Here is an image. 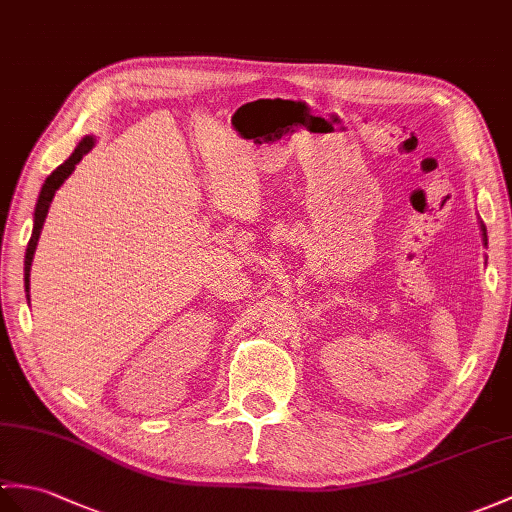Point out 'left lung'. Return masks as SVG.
<instances>
[{
  "mask_svg": "<svg viewBox=\"0 0 512 512\" xmlns=\"http://www.w3.org/2000/svg\"><path fill=\"white\" fill-rule=\"evenodd\" d=\"M480 229H482V242H484V246H486V244H489V242H486V227H484L482 222H480Z\"/></svg>",
  "mask_w": 512,
  "mask_h": 512,
  "instance_id": "left-lung-1",
  "label": "left lung"
}]
</instances>
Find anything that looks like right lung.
<instances>
[{
	"instance_id": "right-lung-1",
	"label": "right lung",
	"mask_w": 512,
	"mask_h": 512,
	"mask_svg": "<svg viewBox=\"0 0 512 512\" xmlns=\"http://www.w3.org/2000/svg\"><path fill=\"white\" fill-rule=\"evenodd\" d=\"M95 146V137L93 135H87L80 139V144L76 146V150L71 152V157L58 165V168L45 178V183L41 187L39 192V200H37V207H34V227H32V235H30V242H28V248H26V261H23V283H26V292H30V268H32V257H34V251H37V242H39V235H41V229H43V222L47 218V211H50V202L56 194V189L61 187L69 174L76 170V165L82 161V157H85L87 152H91V148ZM28 301H30V294Z\"/></svg>"
}]
</instances>
